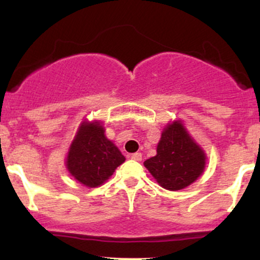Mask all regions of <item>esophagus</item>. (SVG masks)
<instances>
[{
    "label": "esophagus",
    "mask_w": 260,
    "mask_h": 260,
    "mask_svg": "<svg viewBox=\"0 0 260 260\" xmlns=\"http://www.w3.org/2000/svg\"><path fill=\"white\" fill-rule=\"evenodd\" d=\"M131 159L134 161H142V154L140 153H134L131 155Z\"/></svg>",
    "instance_id": "esophagus-1"
}]
</instances>
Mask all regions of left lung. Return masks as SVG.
Here are the masks:
<instances>
[{"instance_id": "8db88e82", "label": "left lung", "mask_w": 260, "mask_h": 260, "mask_svg": "<svg viewBox=\"0 0 260 260\" xmlns=\"http://www.w3.org/2000/svg\"><path fill=\"white\" fill-rule=\"evenodd\" d=\"M156 151L155 156L144 161V166L169 190L189 186L204 170V151L177 121L164 129Z\"/></svg>"}]
</instances>
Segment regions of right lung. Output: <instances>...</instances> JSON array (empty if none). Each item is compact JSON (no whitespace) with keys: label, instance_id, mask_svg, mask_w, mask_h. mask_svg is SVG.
I'll use <instances>...</instances> for the list:
<instances>
[{"label":"right lung","instance_id":"1","mask_svg":"<svg viewBox=\"0 0 260 260\" xmlns=\"http://www.w3.org/2000/svg\"><path fill=\"white\" fill-rule=\"evenodd\" d=\"M104 132L98 122H84L68 151V171L86 187L103 184L126 160Z\"/></svg>","mask_w":260,"mask_h":260}]
</instances>
